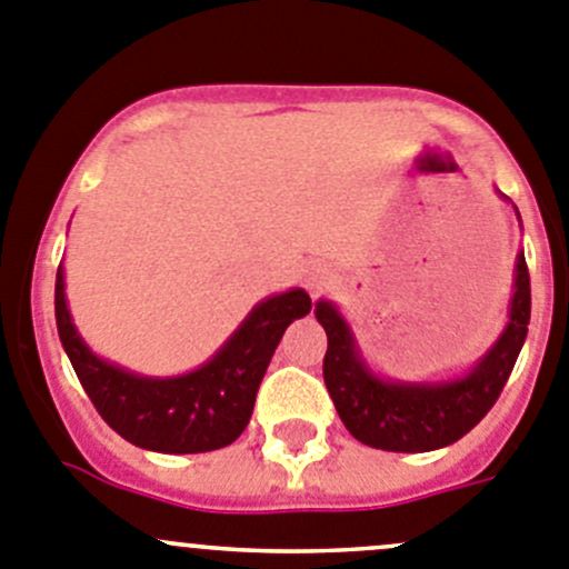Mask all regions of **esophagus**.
Here are the masks:
<instances>
[{"instance_id": "1", "label": "esophagus", "mask_w": 569, "mask_h": 569, "mask_svg": "<svg viewBox=\"0 0 569 569\" xmlns=\"http://www.w3.org/2000/svg\"><path fill=\"white\" fill-rule=\"evenodd\" d=\"M327 280H330V269L321 267V263H313L311 269H306V286L311 291H321L327 286Z\"/></svg>"}]
</instances>
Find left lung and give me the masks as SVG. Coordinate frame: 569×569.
<instances>
[{
	"label": "left lung",
	"instance_id": "8db88e82",
	"mask_svg": "<svg viewBox=\"0 0 569 569\" xmlns=\"http://www.w3.org/2000/svg\"><path fill=\"white\" fill-rule=\"evenodd\" d=\"M317 319L327 332V352L321 366L325 386L349 435L382 451H405V455L435 451L468 435L490 412L507 386L529 332V267L520 252L515 263V295L507 327L487 349L485 358L460 380H380L360 358L352 330L332 302H317Z\"/></svg>",
	"mask_w": 569,
	"mask_h": 569
}]
</instances>
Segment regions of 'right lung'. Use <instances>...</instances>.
Masks as SVG:
<instances>
[{
    "label": "right lung",
    "instance_id": "1",
    "mask_svg": "<svg viewBox=\"0 0 569 569\" xmlns=\"http://www.w3.org/2000/svg\"><path fill=\"white\" fill-rule=\"evenodd\" d=\"M311 313L302 289L267 297L239 330L181 377H140L107 363L88 349L71 321L62 263L54 283V317L62 349L99 416L129 443L162 455H200L231 446L248 427L267 366L286 327Z\"/></svg>",
    "mask_w": 569,
    "mask_h": 569
}]
</instances>
